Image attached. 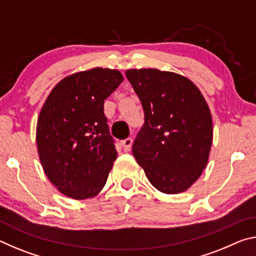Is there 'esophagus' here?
Here are the masks:
<instances>
[{
  "label": "esophagus",
  "instance_id": "obj_1",
  "mask_svg": "<svg viewBox=\"0 0 256 256\" xmlns=\"http://www.w3.org/2000/svg\"><path fill=\"white\" fill-rule=\"evenodd\" d=\"M132 144H133V140L131 138H126L125 140L122 141V146H123V149L124 151H130L132 148Z\"/></svg>",
  "mask_w": 256,
  "mask_h": 256
}]
</instances>
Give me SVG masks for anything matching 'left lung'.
<instances>
[{"label": "left lung", "instance_id": "obj_1", "mask_svg": "<svg viewBox=\"0 0 256 256\" xmlns=\"http://www.w3.org/2000/svg\"><path fill=\"white\" fill-rule=\"evenodd\" d=\"M125 74L144 110L134 158L160 192H184L209 158L214 130L206 99L192 81L174 72L132 68Z\"/></svg>", "mask_w": 256, "mask_h": 256}]
</instances>
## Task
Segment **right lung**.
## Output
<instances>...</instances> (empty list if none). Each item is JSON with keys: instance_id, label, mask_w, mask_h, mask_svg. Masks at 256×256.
<instances>
[{"instance_id": "right-lung-1", "label": "right lung", "mask_w": 256, "mask_h": 256, "mask_svg": "<svg viewBox=\"0 0 256 256\" xmlns=\"http://www.w3.org/2000/svg\"><path fill=\"white\" fill-rule=\"evenodd\" d=\"M118 70L94 68L60 80L40 112L36 142L46 176L76 200L94 198L118 157L104 102L122 84Z\"/></svg>"}]
</instances>
